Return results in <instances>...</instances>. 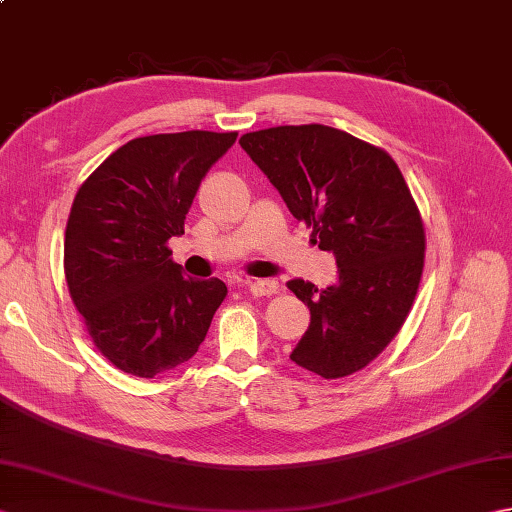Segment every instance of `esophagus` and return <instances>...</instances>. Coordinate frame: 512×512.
Wrapping results in <instances>:
<instances>
[{
	"label": "esophagus",
	"mask_w": 512,
	"mask_h": 512,
	"mask_svg": "<svg viewBox=\"0 0 512 512\" xmlns=\"http://www.w3.org/2000/svg\"><path fill=\"white\" fill-rule=\"evenodd\" d=\"M246 286L250 290V295H255V297H270V295H277V292H279L277 281H270V279L248 281Z\"/></svg>",
	"instance_id": "esophagus-1"
}]
</instances>
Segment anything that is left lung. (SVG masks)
<instances>
[{
	"instance_id": "1",
	"label": "left lung",
	"mask_w": 512,
	"mask_h": 512,
	"mask_svg": "<svg viewBox=\"0 0 512 512\" xmlns=\"http://www.w3.org/2000/svg\"><path fill=\"white\" fill-rule=\"evenodd\" d=\"M239 145L339 266L325 290L288 281L310 308L290 358L321 378L358 372L398 334L420 286L424 226L405 178L385 149L328 125L259 129Z\"/></svg>"
}]
</instances>
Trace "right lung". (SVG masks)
I'll return each instance as SVG.
<instances>
[{"mask_svg": "<svg viewBox=\"0 0 512 512\" xmlns=\"http://www.w3.org/2000/svg\"><path fill=\"white\" fill-rule=\"evenodd\" d=\"M237 132L193 129L129 140L81 184L65 226L63 270L92 341L125 374L187 363L226 297L224 281L182 277L167 242L202 178Z\"/></svg>", "mask_w": 512, "mask_h": 512, "instance_id": "1", "label": "right lung"}]
</instances>
